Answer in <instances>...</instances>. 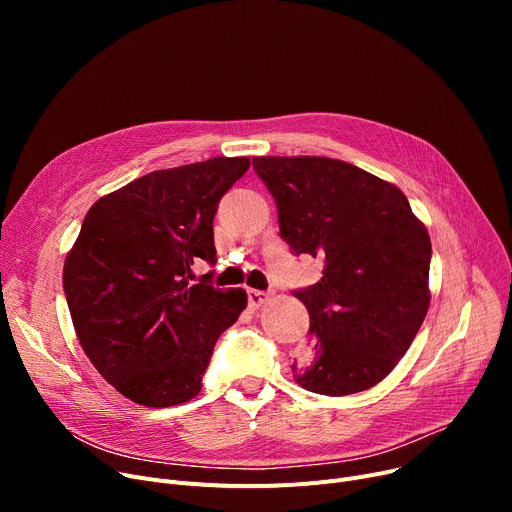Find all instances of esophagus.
I'll list each match as a JSON object with an SVG mask.
<instances>
[{
    "label": "esophagus",
    "instance_id": "34e87169",
    "mask_svg": "<svg viewBox=\"0 0 512 512\" xmlns=\"http://www.w3.org/2000/svg\"><path fill=\"white\" fill-rule=\"evenodd\" d=\"M247 297H249L251 307H261L263 303L270 301V294L263 292V290H247Z\"/></svg>",
    "mask_w": 512,
    "mask_h": 512
}]
</instances>
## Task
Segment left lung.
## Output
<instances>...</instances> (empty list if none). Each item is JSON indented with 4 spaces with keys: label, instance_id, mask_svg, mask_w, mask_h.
Listing matches in <instances>:
<instances>
[{
    "label": "left lung",
    "instance_id": "obj_1",
    "mask_svg": "<svg viewBox=\"0 0 512 512\" xmlns=\"http://www.w3.org/2000/svg\"><path fill=\"white\" fill-rule=\"evenodd\" d=\"M294 255L324 261L294 290L309 311L311 353L292 365L309 392L346 396L382 382L429 307L432 240L394 184L330 157H253Z\"/></svg>",
    "mask_w": 512,
    "mask_h": 512
}]
</instances>
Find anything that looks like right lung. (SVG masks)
<instances>
[{"mask_svg":"<svg viewBox=\"0 0 512 512\" xmlns=\"http://www.w3.org/2000/svg\"><path fill=\"white\" fill-rule=\"evenodd\" d=\"M249 166L211 157L157 170L85 215L64 263L72 324L103 380L137 405L195 398L215 342L247 307L242 288L193 282V265L215 263V211Z\"/></svg>","mask_w":512,"mask_h":512,"instance_id":"add662e5","label":"right lung"}]
</instances>
